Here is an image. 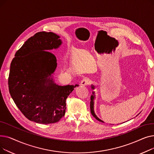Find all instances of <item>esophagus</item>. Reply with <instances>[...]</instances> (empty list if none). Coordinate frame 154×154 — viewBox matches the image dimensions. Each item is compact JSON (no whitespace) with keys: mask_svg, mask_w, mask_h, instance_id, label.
<instances>
[{"mask_svg":"<svg viewBox=\"0 0 154 154\" xmlns=\"http://www.w3.org/2000/svg\"><path fill=\"white\" fill-rule=\"evenodd\" d=\"M88 83H89V79H88V78H84L81 82H80V85H82V86H86L88 84Z\"/></svg>","mask_w":154,"mask_h":154,"instance_id":"34e87169","label":"esophagus"}]
</instances>
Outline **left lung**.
<instances>
[{
  "instance_id": "1",
  "label": "left lung",
  "mask_w": 154,
  "mask_h": 154,
  "mask_svg": "<svg viewBox=\"0 0 154 154\" xmlns=\"http://www.w3.org/2000/svg\"><path fill=\"white\" fill-rule=\"evenodd\" d=\"M91 87L92 89L93 90V91H92V95L91 97V104H90L91 114H92V115L97 120H99V122H102V123H105L103 120H102L100 119L97 116V115L95 114V111H94V100L95 99V91H94V90L95 89V86L94 85H93V84H91ZM139 114H140V113H139ZM139 114H138V115H139ZM138 115H137V116H138Z\"/></svg>"
}]
</instances>
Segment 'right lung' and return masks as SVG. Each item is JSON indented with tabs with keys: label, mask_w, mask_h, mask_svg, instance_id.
<instances>
[{
	"label": "right lung",
	"mask_w": 154,
	"mask_h": 154,
	"mask_svg": "<svg viewBox=\"0 0 154 154\" xmlns=\"http://www.w3.org/2000/svg\"><path fill=\"white\" fill-rule=\"evenodd\" d=\"M53 32H40L30 37L16 52L9 76V89L16 106L29 120L48 124L65 115L66 99L79 85H60L54 75L57 67L50 51L62 44Z\"/></svg>",
	"instance_id": "1"
}]
</instances>
